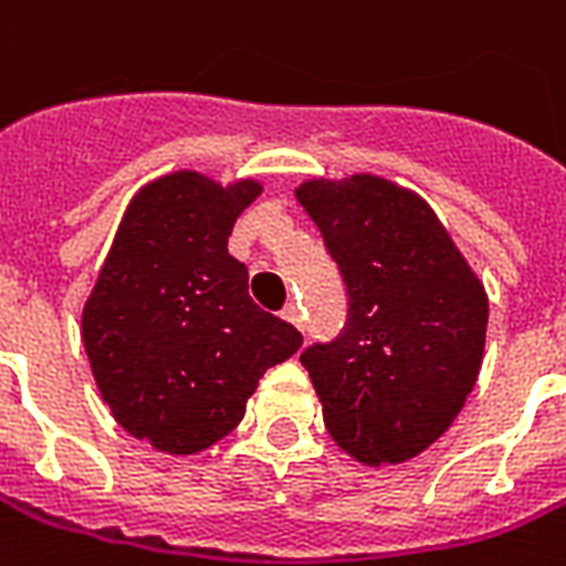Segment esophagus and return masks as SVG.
Returning <instances> with one entry per match:
<instances>
[{
  "label": "esophagus",
  "instance_id": "esophagus-1",
  "mask_svg": "<svg viewBox=\"0 0 566 566\" xmlns=\"http://www.w3.org/2000/svg\"><path fill=\"white\" fill-rule=\"evenodd\" d=\"M282 319H284V323H291L293 328L302 331V311H298V305H287V307H284Z\"/></svg>",
  "mask_w": 566,
  "mask_h": 566
}]
</instances>
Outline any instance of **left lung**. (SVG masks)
I'll return each instance as SVG.
<instances>
[{"instance_id":"obj_1","label":"left lung","mask_w":566,"mask_h":566,"mask_svg":"<svg viewBox=\"0 0 566 566\" xmlns=\"http://www.w3.org/2000/svg\"><path fill=\"white\" fill-rule=\"evenodd\" d=\"M296 200L348 291L343 334L302 355L325 427L363 465L407 462L474 389L489 293L424 197L392 179H305Z\"/></svg>"}]
</instances>
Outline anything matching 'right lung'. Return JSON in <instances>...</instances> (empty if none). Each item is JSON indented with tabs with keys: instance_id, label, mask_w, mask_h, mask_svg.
<instances>
[{
	"instance_id": "obj_1",
	"label": "right lung",
	"mask_w": 566,
	"mask_h": 566,
	"mask_svg": "<svg viewBox=\"0 0 566 566\" xmlns=\"http://www.w3.org/2000/svg\"><path fill=\"white\" fill-rule=\"evenodd\" d=\"M259 179L218 182L174 171L124 209L81 339L113 418L150 448L188 457L241 424L270 366L302 334L250 298V275L227 250Z\"/></svg>"
}]
</instances>
